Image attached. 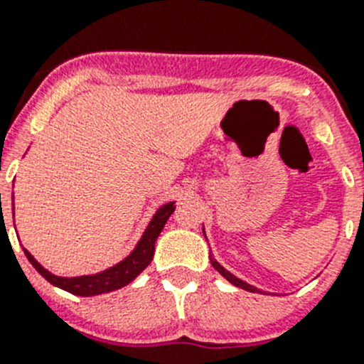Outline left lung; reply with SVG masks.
I'll return each instance as SVG.
<instances>
[{"instance_id": "obj_1", "label": "left lung", "mask_w": 364, "mask_h": 364, "mask_svg": "<svg viewBox=\"0 0 364 364\" xmlns=\"http://www.w3.org/2000/svg\"><path fill=\"white\" fill-rule=\"evenodd\" d=\"M204 237H205V233H204ZM210 260H211V266H213V268H215V269H217V272H218V273H220L222 277L226 279V281H230V282H231V284H233V286H237V288H242V290H246V291H253V294H255V291H257V294H262V291H260V290H259V288H255V286H252V284H247V282L240 281V279H239V277H235L233 273H230V272H228V269H226V268H224V266H220V264H218L217 260H215V259H213V255H211V257H210Z\"/></svg>"}]
</instances>
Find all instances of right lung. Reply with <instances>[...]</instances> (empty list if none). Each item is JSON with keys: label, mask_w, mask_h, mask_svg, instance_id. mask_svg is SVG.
<instances>
[{"label": "right lung", "mask_w": 364, "mask_h": 364, "mask_svg": "<svg viewBox=\"0 0 364 364\" xmlns=\"http://www.w3.org/2000/svg\"><path fill=\"white\" fill-rule=\"evenodd\" d=\"M12 200H14V197H12ZM173 211H175V202H169V204H164L162 208H159L156 213L153 215V218H151L149 226L144 231L142 239L138 240L136 247H134L133 252L125 257L124 260H120L118 264L111 266V268L104 269V272L95 273V275L58 277L54 273L47 272L27 250H23V252L27 255L28 262L36 268V272L40 273L41 277L47 279L50 284L69 291V294L80 295V297H92V295L109 294V291H114L118 288H124L129 282H133L149 266L154 255V242L159 239L160 231L164 230L167 218L171 217Z\"/></svg>", "instance_id": "right-lung-1"}]
</instances>
